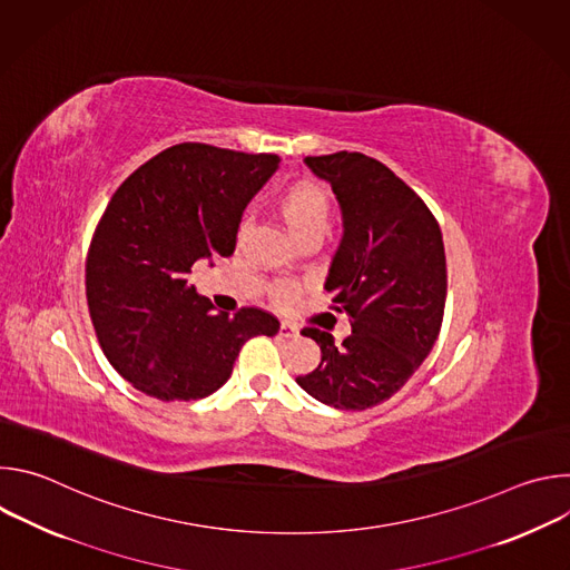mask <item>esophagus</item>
<instances>
[{
  "mask_svg": "<svg viewBox=\"0 0 570 570\" xmlns=\"http://www.w3.org/2000/svg\"><path fill=\"white\" fill-rule=\"evenodd\" d=\"M279 336L282 338H293V336H297V327H295V324H291V322H282L279 324Z\"/></svg>",
  "mask_w": 570,
  "mask_h": 570,
  "instance_id": "esophagus-1",
  "label": "esophagus"
}]
</instances>
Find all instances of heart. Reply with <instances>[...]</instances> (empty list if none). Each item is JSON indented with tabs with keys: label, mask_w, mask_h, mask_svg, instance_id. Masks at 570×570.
<instances>
[{
	"label": "heart",
	"mask_w": 570,
	"mask_h": 570,
	"mask_svg": "<svg viewBox=\"0 0 570 570\" xmlns=\"http://www.w3.org/2000/svg\"><path fill=\"white\" fill-rule=\"evenodd\" d=\"M277 212L282 220L286 223L288 232L297 238L304 240L308 236H322L330 229L332 223V198L313 180H297L288 185L279 196H277ZM299 295V286L295 282H277L273 286V299L277 304H291Z\"/></svg>",
	"instance_id": "obj_1"
}]
</instances>
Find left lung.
Instances as JSON below:
<instances>
[{"instance_id": "obj_1", "label": "left lung", "mask_w": 570, "mask_h": 570, "mask_svg": "<svg viewBox=\"0 0 570 570\" xmlns=\"http://www.w3.org/2000/svg\"><path fill=\"white\" fill-rule=\"evenodd\" d=\"M341 203L345 234L324 288L345 311L352 334L304 327L320 365L297 376L317 401L365 411L390 399L429 356L444 317L446 257L426 203L379 159L338 150L306 157Z\"/></svg>"}]
</instances>
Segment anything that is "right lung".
<instances>
[{
    "label": "right lung",
    "instance_id": "right-lung-1",
    "mask_svg": "<svg viewBox=\"0 0 570 570\" xmlns=\"http://www.w3.org/2000/svg\"><path fill=\"white\" fill-rule=\"evenodd\" d=\"M277 165L273 153L185 141L112 194L88 250L86 293L106 358L139 392L209 396L243 343L279 332V320L257 306L216 313L187 282L198 259L234 253L243 209Z\"/></svg>",
    "mask_w": 570,
    "mask_h": 570
}]
</instances>
